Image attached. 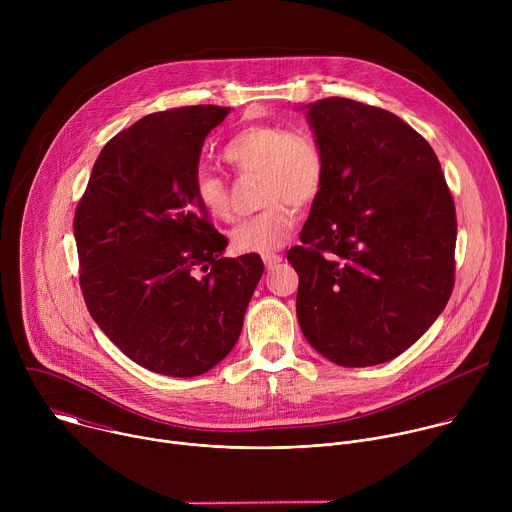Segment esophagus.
Wrapping results in <instances>:
<instances>
[{
  "instance_id": "34e87169",
  "label": "esophagus",
  "mask_w": 512,
  "mask_h": 512,
  "mask_svg": "<svg viewBox=\"0 0 512 512\" xmlns=\"http://www.w3.org/2000/svg\"><path fill=\"white\" fill-rule=\"evenodd\" d=\"M263 263H265V267L271 271V269H275V267L281 263V255H275V253L265 255V257H263Z\"/></svg>"
}]
</instances>
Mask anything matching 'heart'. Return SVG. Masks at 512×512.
Masks as SVG:
<instances>
[{
  "instance_id": "1",
  "label": "heart",
  "mask_w": 512,
  "mask_h": 512,
  "mask_svg": "<svg viewBox=\"0 0 512 512\" xmlns=\"http://www.w3.org/2000/svg\"><path fill=\"white\" fill-rule=\"evenodd\" d=\"M221 156L239 174H259V194L265 204L231 231V249L239 255H271L294 231L293 206H312L324 188L326 160L320 143L306 131L255 123L231 135ZM194 194L202 210L216 221L233 216L229 186L218 174L198 170Z\"/></svg>"
}]
</instances>
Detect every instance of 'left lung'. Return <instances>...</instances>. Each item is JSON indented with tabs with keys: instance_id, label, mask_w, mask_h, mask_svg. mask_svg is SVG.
<instances>
[{
	"instance_id": "1",
	"label": "left lung",
	"mask_w": 512,
	"mask_h": 512,
	"mask_svg": "<svg viewBox=\"0 0 512 512\" xmlns=\"http://www.w3.org/2000/svg\"><path fill=\"white\" fill-rule=\"evenodd\" d=\"M326 180L287 261L306 340L340 367L405 352L454 287L456 208L431 145L397 115L344 97L306 105Z\"/></svg>"
}]
</instances>
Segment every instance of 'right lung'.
I'll list each match as a JSON object with an SVG mask.
<instances>
[{"mask_svg": "<svg viewBox=\"0 0 512 512\" xmlns=\"http://www.w3.org/2000/svg\"><path fill=\"white\" fill-rule=\"evenodd\" d=\"M229 107L152 113L117 133L99 154L75 212L81 289L107 338L139 367L198 377L237 344L259 255L223 257L196 200L206 135Z\"/></svg>", "mask_w": 512, "mask_h": 512, "instance_id": "obj_1", "label": "right lung"}]
</instances>
